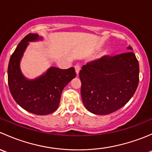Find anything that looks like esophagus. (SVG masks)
<instances>
[{
	"label": "esophagus",
	"mask_w": 152,
	"mask_h": 152,
	"mask_svg": "<svg viewBox=\"0 0 152 152\" xmlns=\"http://www.w3.org/2000/svg\"><path fill=\"white\" fill-rule=\"evenodd\" d=\"M80 69H81V67L79 65H75V70H76V74H77V75L79 74V71H80Z\"/></svg>",
	"instance_id": "obj_1"
}]
</instances>
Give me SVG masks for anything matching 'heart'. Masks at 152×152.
Instances as JSON below:
<instances>
[{"mask_svg": "<svg viewBox=\"0 0 152 152\" xmlns=\"http://www.w3.org/2000/svg\"><path fill=\"white\" fill-rule=\"evenodd\" d=\"M106 54H107V51H106V50H102V51L101 52V53H99V54L98 55L97 58L98 59H100V58L103 57L104 56H105Z\"/></svg>", "mask_w": 152, "mask_h": 152, "instance_id": "b5f03b06", "label": "heart"}]
</instances>
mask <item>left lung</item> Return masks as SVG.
<instances>
[{
  "label": "left lung",
  "mask_w": 152,
  "mask_h": 152,
  "mask_svg": "<svg viewBox=\"0 0 152 152\" xmlns=\"http://www.w3.org/2000/svg\"><path fill=\"white\" fill-rule=\"evenodd\" d=\"M114 56H104L83 65L79 72L81 95L86 109L96 115H108L131 99L139 82V63L132 48Z\"/></svg>",
  "instance_id": "1"
}]
</instances>
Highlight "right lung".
Instances as JSON below:
<instances>
[{"label":"right lung","mask_w":152,"mask_h":152,"mask_svg":"<svg viewBox=\"0 0 152 152\" xmlns=\"http://www.w3.org/2000/svg\"><path fill=\"white\" fill-rule=\"evenodd\" d=\"M42 39L37 34L26 35L12 53L8 66V84L13 99L23 109L39 115L56 111L64 87L76 75L73 67L65 70L50 67L34 79L24 76L20 64L28 42Z\"/></svg>","instance_id":"obj_1"}]
</instances>
